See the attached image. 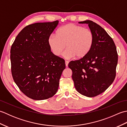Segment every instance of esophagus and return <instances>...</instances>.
<instances>
[{"mask_svg": "<svg viewBox=\"0 0 127 127\" xmlns=\"http://www.w3.org/2000/svg\"><path fill=\"white\" fill-rule=\"evenodd\" d=\"M65 66H66V67H68V64H69V61H65Z\"/></svg>", "mask_w": 127, "mask_h": 127, "instance_id": "34e87169", "label": "esophagus"}]
</instances>
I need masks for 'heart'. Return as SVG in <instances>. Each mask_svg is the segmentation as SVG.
<instances>
[{
  "instance_id": "heart-1",
  "label": "heart",
  "mask_w": 127,
  "mask_h": 127,
  "mask_svg": "<svg viewBox=\"0 0 127 127\" xmlns=\"http://www.w3.org/2000/svg\"><path fill=\"white\" fill-rule=\"evenodd\" d=\"M94 36L89 29L82 26L69 23L62 27L48 39V43L53 54L59 56L65 49L63 56L66 59L76 56L77 58L84 57L90 52L93 44Z\"/></svg>"
}]
</instances>
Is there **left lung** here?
<instances>
[{
	"instance_id": "8db88e82",
	"label": "left lung",
	"mask_w": 127,
	"mask_h": 127,
	"mask_svg": "<svg viewBox=\"0 0 127 127\" xmlns=\"http://www.w3.org/2000/svg\"><path fill=\"white\" fill-rule=\"evenodd\" d=\"M88 24L93 33L94 42L87 55L69 62L72 79L78 92L94 97L107 89L115 79L118 55L114 41L98 24L90 20L80 22Z\"/></svg>"
}]
</instances>
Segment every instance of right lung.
Segmentation results:
<instances>
[{
    "label": "right lung",
    "instance_id": "add662e5",
    "mask_svg": "<svg viewBox=\"0 0 127 127\" xmlns=\"http://www.w3.org/2000/svg\"><path fill=\"white\" fill-rule=\"evenodd\" d=\"M58 23L56 21L26 26L11 47L13 79L21 91L32 99L45 100L55 95L65 68V61L53 55L48 43Z\"/></svg>",
    "mask_w": 127,
    "mask_h": 127
}]
</instances>
